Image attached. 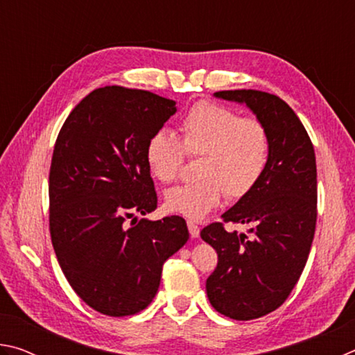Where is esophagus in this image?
Instances as JSON below:
<instances>
[{
    "mask_svg": "<svg viewBox=\"0 0 355 355\" xmlns=\"http://www.w3.org/2000/svg\"><path fill=\"white\" fill-rule=\"evenodd\" d=\"M188 228H189V233H191L192 238H199L200 228H199V225L196 224L194 220H188Z\"/></svg>",
    "mask_w": 355,
    "mask_h": 355,
    "instance_id": "34e87169",
    "label": "esophagus"
}]
</instances>
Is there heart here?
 <instances>
[{
  "label": "heart",
  "instance_id": "obj_1",
  "mask_svg": "<svg viewBox=\"0 0 355 355\" xmlns=\"http://www.w3.org/2000/svg\"><path fill=\"white\" fill-rule=\"evenodd\" d=\"M180 131L182 142L169 130H156L144 148L148 171L161 183L178 177L184 152L200 153L196 169L199 178L166 192V207L172 213L199 220L219 207L224 196L239 199L249 194L266 172L271 139L260 120L199 101L184 114Z\"/></svg>",
  "mask_w": 355,
  "mask_h": 355
}]
</instances>
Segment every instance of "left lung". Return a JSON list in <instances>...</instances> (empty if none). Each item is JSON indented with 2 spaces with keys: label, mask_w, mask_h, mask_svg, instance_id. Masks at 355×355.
<instances>
[{
  "label": "left lung",
  "mask_w": 355,
  "mask_h": 355,
  "mask_svg": "<svg viewBox=\"0 0 355 355\" xmlns=\"http://www.w3.org/2000/svg\"><path fill=\"white\" fill-rule=\"evenodd\" d=\"M214 97L248 106L271 139L261 180L222 214L224 222L249 224V235L227 232L220 222L200 232L218 252L207 279L209 302L224 316L249 321L279 309L307 263L316 225V158L302 122L277 95L238 89Z\"/></svg>",
  "instance_id": "obj_1"
}]
</instances>
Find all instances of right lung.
<instances>
[{
	"label": "right lung",
	"instance_id": "right-lung-1",
	"mask_svg": "<svg viewBox=\"0 0 355 355\" xmlns=\"http://www.w3.org/2000/svg\"><path fill=\"white\" fill-rule=\"evenodd\" d=\"M175 112L173 100L106 86L84 97L58 135L48 188L51 243L70 286L103 315L146 309L164 261L189 239L180 216L135 218L158 203L146 142Z\"/></svg>",
	"mask_w": 355,
	"mask_h": 355
}]
</instances>
